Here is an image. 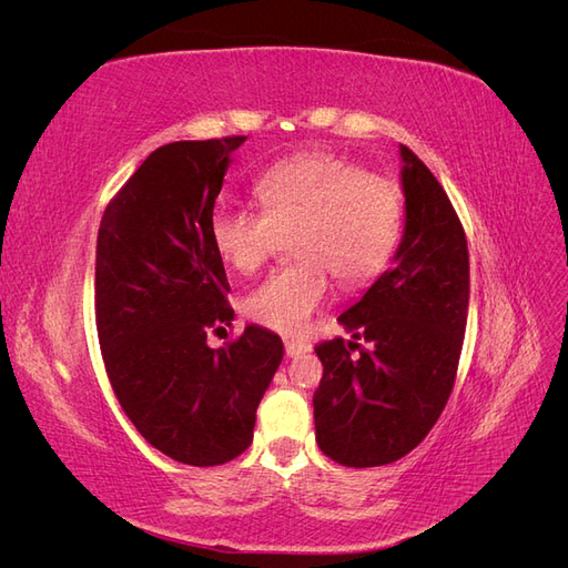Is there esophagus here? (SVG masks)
Segmentation results:
<instances>
[{
	"instance_id": "esophagus-1",
	"label": "esophagus",
	"mask_w": 568,
	"mask_h": 568,
	"mask_svg": "<svg viewBox=\"0 0 568 568\" xmlns=\"http://www.w3.org/2000/svg\"><path fill=\"white\" fill-rule=\"evenodd\" d=\"M284 348H286V355H288V357H301V355L313 351L311 343H305V341H286Z\"/></svg>"
}]
</instances>
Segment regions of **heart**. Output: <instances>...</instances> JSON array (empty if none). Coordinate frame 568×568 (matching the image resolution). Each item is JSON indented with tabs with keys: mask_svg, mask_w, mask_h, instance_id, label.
Wrapping results in <instances>:
<instances>
[{
	"mask_svg": "<svg viewBox=\"0 0 568 568\" xmlns=\"http://www.w3.org/2000/svg\"><path fill=\"white\" fill-rule=\"evenodd\" d=\"M263 211L217 205L211 239L234 272L251 274L291 236L296 265L272 272L244 298V313L282 334H298L341 286H365L398 244V186L326 151L298 153L257 180Z\"/></svg>",
	"mask_w": 568,
	"mask_h": 568,
	"instance_id": "b5f03b06",
	"label": "heart"
}]
</instances>
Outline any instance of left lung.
Instances as JSON below:
<instances>
[{"label": "left lung", "instance_id": "1", "mask_svg": "<svg viewBox=\"0 0 568 568\" xmlns=\"http://www.w3.org/2000/svg\"><path fill=\"white\" fill-rule=\"evenodd\" d=\"M405 227L393 265L338 315L355 341L315 348L320 450L343 467H382L432 432L450 398L469 311V251L448 194L400 144ZM357 347L361 353L351 356Z\"/></svg>", "mask_w": 568, "mask_h": 568}]
</instances>
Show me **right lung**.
Segmentation results:
<instances>
[{"label": "right lung", "instance_id": "right-lung-1", "mask_svg": "<svg viewBox=\"0 0 568 568\" xmlns=\"http://www.w3.org/2000/svg\"><path fill=\"white\" fill-rule=\"evenodd\" d=\"M244 142L156 149L106 205L97 236V332L115 398L153 448L192 467L248 448L284 357L282 338L255 324L227 348L205 343L234 320L211 215Z\"/></svg>", "mask_w": 568, "mask_h": 568}]
</instances>
